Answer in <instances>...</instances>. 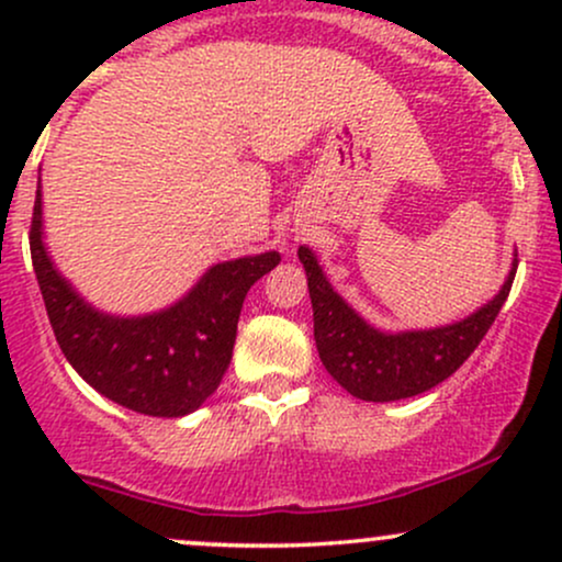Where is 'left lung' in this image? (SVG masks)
Segmentation results:
<instances>
[{
  "label": "left lung",
  "mask_w": 562,
  "mask_h": 562,
  "mask_svg": "<svg viewBox=\"0 0 562 562\" xmlns=\"http://www.w3.org/2000/svg\"><path fill=\"white\" fill-rule=\"evenodd\" d=\"M299 259L306 269L308 299L314 308V340L322 364L333 380L362 402H398L430 391L441 380L454 375L494 325L518 269L515 254L499 293L465 319L430 330L385 333L348 306L322 272L312 248L301 245Z\"/></svg>",
  "instance_id": "left-lung-1"
}]
</instances>
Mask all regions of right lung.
Segmentation results:
<instances>
[{
    "instance_id": "1",
    "label": "right lung",
    "mask_w": 562,
    "mask_h": 562,
    "mask_svg": "<svg viewBox=\"0 0 562 562\" xmlns=\"http://www.w3.org/2000/svg\"><path fill=\"white\" fill-rule=\"evenodd\" d=\"M31 259L57 344L79 375L111 402L150 417H184L222 383L250 285L280 263L277 250L214 263L160 312L119 317L94 308L57 272L44 245L42 184Z\"/></svg>"
}]
</instances>
